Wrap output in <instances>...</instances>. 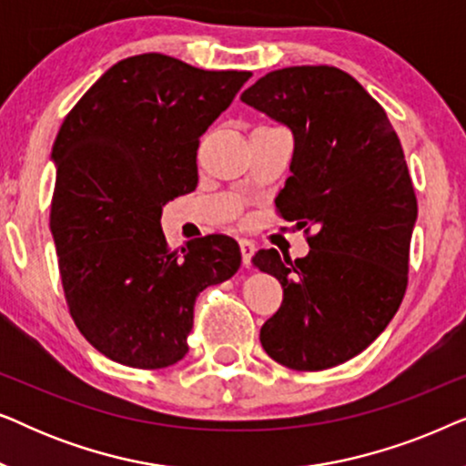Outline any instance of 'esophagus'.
<instances>
[{
    "mask_svg": "<svg viewBox=\"0 0 466 466\" xmlns=\"http://www.w3.org/2000/svg\"><path fill=\"white\" fill-rule=\"evenodd\" d=\"M239 248H241V258H244V265L248 267V265H250L252 254H254V241L239 239Z\"/></svg>",
    "mask_w": 466,
    "mask_h": 466,
    "instance_id": "1",
    "label": "esophagus"
}]
</instances>
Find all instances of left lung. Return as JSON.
Returning <instances> with one entry per match:
<instances>
[{
	"mask_svg": "<svg viewBox=\"0 0 466 466\" xmlns=\"http://www.w3.org/2000/svg\"><path fill=\"white\" fill-rule=\"evenodd\" d=\"M241 101L290 129V177L276 208L314 228L295 263L273 248L252 257L284 289L260 343L297 371L341 365L378 339L403 301L418 218L403 148L384 107L337 67L276 69Z\"/></svg>",
	"mask_w": 466,
	"mask_h": 466,
	"instance_id": "left-lung-1",
	"label": "left lung"
}]
</instances>
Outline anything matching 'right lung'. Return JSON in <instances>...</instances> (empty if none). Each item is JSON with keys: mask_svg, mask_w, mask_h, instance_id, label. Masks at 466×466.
<instances>
[{"mask_svg": "<svg viewBox=\"0 0 466 466\" xmlns=\"http://www.w3.org/2000/svg\"><path fill=\"white\" fill-rule=\"evenodd\" d=\"M250 76L136 55L107 69L63 120L50 155V233L69 314L110 360L136 369L182 360L199 292L239 269V246L227 235L171 250L161 214L195 190L199 137Z\"/></svg>", "mask_w": 466, "mask_h": 466, "instance_id": "add662e5", "label": "right lung"}]
</instances>
